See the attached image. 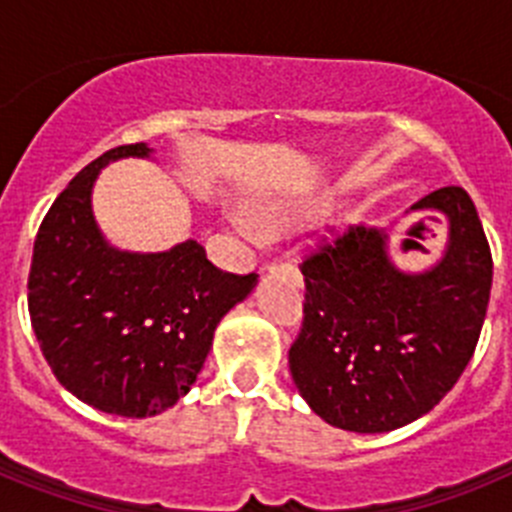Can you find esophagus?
<instances>
[{
  "label": "esophagus",
  "mask_w": 512,
  "mask_h": 512,
  "mask_svg": "<svg viewBox=\"0 0 512 512\" xmlns=\"http://www.w3.org/2000/svg\"><path fill=\"white\" fill-rule=\"evenodd\" d=\"M279 266H284V264H282V261H266V264H264V266H261V269H264V271H277V269H279Z\"/></svg>",
  "instance_id": "obj_1"
}]
</instances>
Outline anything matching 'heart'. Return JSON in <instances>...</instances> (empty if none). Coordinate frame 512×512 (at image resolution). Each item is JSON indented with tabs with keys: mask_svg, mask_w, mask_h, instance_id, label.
Segmentation results:
<instances>
[{
	"mask_svg": "<svg viewBox=\"0 0 512 512\" xmlns=\"http://www.w3.org/2000/svg\"><path fill=\"white\" fill-rule=\"evenodd\" d=\"M277 223H279L277 215H269V212H266V215L261 217V225H264V228H277Z\"/></svg>",
	"mask_w": 512,
	"mask_h": 512,
	"instance_id": "obj_1",
	"label": "heart"
}]
</instances>
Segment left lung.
<instances>
[{"mask_svg":"<svg viewBox=\"0 0 512 512\" xmlns=\"http://www.w3.org/2000/svg\"><path fill=\"white\" fill-rule=\"evenodd\" d=\"M410 212L443 215L449 243L431 269H397L387 233L348 228L302 261L305 318L289 372L312 413L354 433H387L431 413L467 369L485 323L492 253L461 187Z\"/></svg>","mask_w":512,"mask_h":512,"instance_id":"8db88e82","label":"left lung"}]
</instances>
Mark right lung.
<instances>
[{"label":"right lung","mask_w":512,"mask_h":512,"mask_svg":"<svg viewBox=\"0 0 512 512\" xmlns=\"http://www.w3.org/2000/svg\"><path fill=\"white\" fill-rule=\"evenodd\" d=\"M151 153L146 143L117 146L71 179L40 223L27 279L51 372L81 402L122 418L164 413L187 395L217 323L259 279L217 269L197 241L161 253L104 241L92 212L99 169Z\"/></svg>","instance_id":"obj_1"}]
</instances>
